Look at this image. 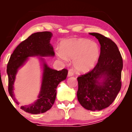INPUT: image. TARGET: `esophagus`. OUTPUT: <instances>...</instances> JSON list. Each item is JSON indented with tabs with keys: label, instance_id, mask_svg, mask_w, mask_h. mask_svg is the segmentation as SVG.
<instances>
[{
	"label": "esophagus",
	"instance_id": "34e87169",
	"mask_svg": "<svg viewBox=\"0 0 132 132\" xmlns=\"http://www.w3.org/2000/svg\"><path fill=\"white\" fill-rule=\"evenodd\" d=\"M74 75V73L73 71H72L71 70H70L69 71H68V77H71V76H73Z\"/></svg>",
	"mask_w": 132,
	"mask_h": 132
}]
</instances>
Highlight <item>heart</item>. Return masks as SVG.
Returning <instances> with one entry per match:
<instances>
[{"label": "heart", "instance_id": "b5f03b06", "mask_svg": "<svg viewBox=\"0 0 132 132\" xmlns=\"http://www.w3.org/2000/svg\"><path fill=\"white\" fill-rule=\"evenodd\" d=\"M57 56L64 62L73 59V65L78 73H84L94 67L100 55L97 43L85 38L65 39L61 43L60 48L56 50Z\"/></svg>", "mask_w": 132, "mask_h": 132}]
</instances>
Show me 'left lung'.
Here are the masks:
<instances>
[{
  "mask_svg": "<svg viewBox=\"0 0 132 132\" xmlns=\"http://www.w3.org/2000/svg\"><path fill=\"white\" fill-rule=\"evenodd\" d=\"M98 39L100 54L93 70L77 77L79 102L85 109L100 111L115 100L121 88L122 59L116 44L98 33H89Z\"/></svg>",
  "mask_w": 132,
  "mask_h": 132,
  "instance_id": "1",
  "label": "left lung"
}]
</instances>
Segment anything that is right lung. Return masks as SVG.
Listing matches in <instances>:
<instances>
[{
    "mask_svg": "<svg viewBox=\"0 0 132 132\" xmlns=\"http://www.w3.org/2000/svg\"><path fill=\"white\" fill-rule=\"evenodd\" d=\"M53 36L50 32H37L32 34L21 42L11 55L7 65L8 76V91L10 96L17 104L20 103L14 93V85L19 70L28 61L29 57L38 56L43 69L42 80L38 99L33 103L21 106V109L32 114L46 112L52 107L56 96V88L59 83L65 80L68 70L61 71L52 69L47 65L42 57H53V48L50 43Z\"/></svg>",
    "mask_w": 132,
    "mask_h": 132,
    "instance_id": "obj_1",
    "label": "right lung"
}]
</instances>
